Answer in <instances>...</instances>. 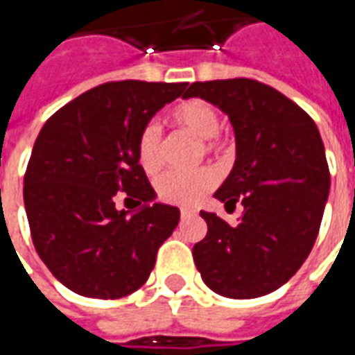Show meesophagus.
<instances>
[{"label":"esophagus","instance_id":"1","mask_svg":"<svg viewBox=\"0 0 355 355\" xmlns=\"http://www.w3.org/2000/svg\"><path fill=\"white\" fill-rule=\"evenodd\" d=\"M195 210H191V208H182V218H189V216H195Z\"/></svg>","mask_w":355,"mask_h":355}]
</instances>
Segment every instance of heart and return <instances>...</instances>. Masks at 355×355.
Wrapping results in <instances>:
<instances>
[{
	"label": "heart",
	"instance_id": "b5f03b06",
	"mask_svg": "<svg viewBox=\"0 0 355 355\" xmlns=\"http://www.w3.org/2000/svg\"><path fill=\"white\" fill-rule=\"evenodd\" d=\"M173 125L202 139L206 150L218 147L216 135L220 132V114L210 103L202 99H189L175 105L170 112ZM164 157L162 133L157 124H147L137 135V160L147 173L157 172ZM216 185V173L210 168L197 172H166L157 180L158 197L170 205H195L205 193Z\"/></svg>",
	"mask_w": 355,
	"mask_h": 355
}]
</instances>
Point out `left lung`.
<instances>
[{"mask_svg":"<svg viewBox=\"0 0 355 355\" xmlns=\"http://www.w3.org/2000/svg\"><path fill=\"white\" fill-rule=\"evenodd\" d=\"M212 103L230 118L237 158L214 193L237 223L200 212L206 237L193 246L200 277L235 300L277 291L306 262L318 239L331 175L315 122L283 93L248 78L195 82L183 95Z\"/></svg>","mask_w":355,"mask_h":355,"instance_id":"1","label":"left lung"}]
</instances>
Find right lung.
I'll list each match as a JSON object with an SVG mask.
<instances>
[{
    "label": "right lung",
    "instance_id": "add662e5",
    "mask_svg": "<svg viewBox=\"0 0 355 355\" xmlns=\"http://www.w3.org/2000/svg\"><path fill=\"white\" fill-rule=\"evenodd\" d=\"M185 87L109 82L42 128L24 173V208L37 256L72 293L101 300L135 293L178 227L180 208L155 202L137 135ZM116 196L133 200L138 212L116 211Z\"/></svg>",
    "mask_w": 355,
    "mask_h": 355
}]
</instances>
